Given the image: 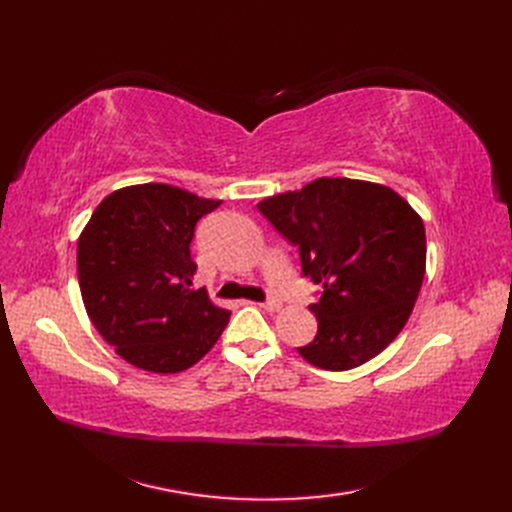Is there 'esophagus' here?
<instances>
[{
    "label": "esophagus",
    "mask_w": 512,
    "mask_h": 512,
    "mask_svg": "<svg viewBox=\"0 0 512 512\" xmlns=\"http://www.w3.org/2000/svg\"><path fill=\"white\" fill-rule=\"evenodd\" d=\"M260 307H265L267 312H280V309H282V301L269 299V301H265V303H260Z\"/></svg>",
    "instance_id": "1"
}]
</instances>
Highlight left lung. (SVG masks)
I'll return each instance as SVG.
<instances>
[{"instance_id":"8db88e82","label":"left lung","mask_w":512,"mask_h":512,"mask_svg":"<svg viewBox=\"0 0 512 512\" xmlns=\"http://www.w3.org/2000/svg\"><path fill=\"white\" fill-rule=\"evenodd\" d=\"M256 207L299 247L303 275L324 288L309 305L318 333L297 352L329 371L374 359L406 327L423 286L421 215L386 185L346 177H320Z\"/></svg>"}]
</instances>
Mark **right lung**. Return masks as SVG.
Returning a JSON list of instances; mask_svg holds the SVG:
<instances>
[{
    "instance_id": "obj_1",
    "label": "right lung",
    "mask_w": 512,
    "mask_h": 512,
    "mask_svg": "<svg viewBox=\"0 0 512 512\" xmlns=\"http://www.w3.org/2000/svg\"><path fill=\"white\" fill-rule=\"evenodd\" d=\"M222 200L168 183L128 185L91 213L76 245L89 320L115 352L151 374H179L215 346L230 312L194 288V226Z\"/></svg>"
}]
</instances>
